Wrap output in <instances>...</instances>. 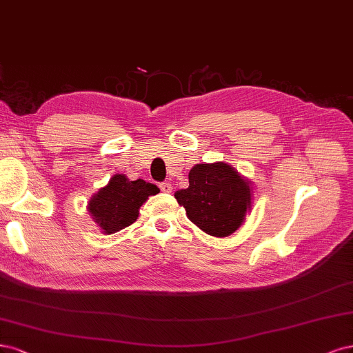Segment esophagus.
I'll return each instance as SVG.
<instances>
[{"label":"esophagus","mask_w":353,"mask_h":353,"mask_svg":"<svg viewBox=\"0 0 353 353\" xmlns=\"http://www.w3.org/2000/svg\"><path fill=\"white\" fill-rule=\"evenodd\" d=\"M160 189H161V192H164V193H170L173 190V186L168 183V181H164V183H161L160 185Z\"/></svg>","instance_id":"1"}]
</instances>
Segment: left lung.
<instances>
[{
  "mask_svg": "<svg viewBox=\"0 0 353 353\" xmlns=\"http://www.w3.org/2000/svg\"><path fill=\"white\" fill-rule=\"evenodd\" d=\"M252 183L227 163L196 164L189 172V188L174 193L188 219L215 237L234 233L252 210Z\"/></svg>",
  "mask_w": 353,
  "mask_h": 353,
  "instance_id": "obj_1",
  "label": "left lung"
}]
</instances>
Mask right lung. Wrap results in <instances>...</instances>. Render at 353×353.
I'll return each mask as SVG.
<instances>
[{"mask_svg":"<svg viewBox=\"0 0 353 353\" xmlns=\"http://www.w3.org/2000/svg\"><path fill=\"white\" fill-rule=\"evenodd\" d=\"M160 192L155 185L124 174H114L88 202V211L104 234L120 232L139 217V210L148 196Z\"/></svg>","mask_w":353,"mask_h":353,"instance_id":"1","label":"right lung"}]
</instances>
